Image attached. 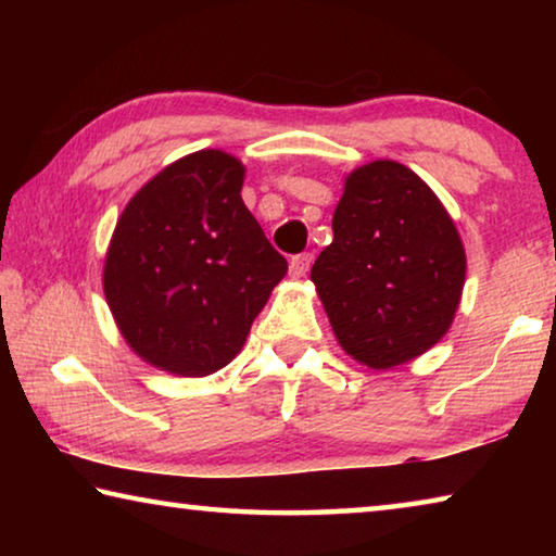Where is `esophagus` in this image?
I'll return each mask as SVG.
<instances>
[{
  "label": "esophagus",
  "mask_w": 556,
  "mask_h": 556,
  "mask_svg": "<svg viewBox=\"0 0 556 556\" xmlns=\"http://www.w3.org/2000/svg\"><path fill=\"white\" fill-rule=\"evenodd\" d=\"M314 265V255L312 252H301V255H294L289 262V271L291 277H304L308 269Z\"/></svg>",
  "instance_id": "1"
}]
</instances>
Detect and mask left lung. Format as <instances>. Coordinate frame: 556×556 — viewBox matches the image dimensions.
<instances>
[{
	"label": "left lung",
	"instance_id": "8db88e82",
	"mask_svg": "<svg viewBox=\"0 0 556 556\" xmlns=\"http://www.w3.org/2000/svg\"><path fill=\"white\" fill-rule=\"evenodd\" d=\"M464 279L456 225L412 168L372 162L345 178L312 281L348 355L388 370L429 351L454 321Z\"/></svg>",
	"mask_w": 556,
	"mask_h": 556
}]
</instances>
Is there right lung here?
<instances>
[{
	"label": "right lung",
	"instance_id": "right-lung-1",
	"mask_svg": "<svg viewBox=\"0 0 556 556\" xmlns=\"http://www.w3.org/2000/svg\"><path fill=\"white\" fill-rule=\"evenodd\" d=\"M238 159L203 149L156 174L117 220L105 296L131 351L201 378L228 365L287 260L242 203Z\"/></svg>",
	"mask_w": 556,
	"mask_h": 556
}]
</instances>
